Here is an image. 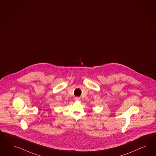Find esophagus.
Returning a JSON list of instances; mask_svg holds the SVG:
<instances>
[{
    "mask_svg": "<svg viewBox=\"0 0 156 156\" xmlns=\"http://www.w3.org/2000/svg\"><path fill=\"white\" fill-rule=\"evenodd\" d=\"M74 99H75L76 101H80V97H75Z\"/></svg>",
    "mask_w": 156,
    "mask_h": 156,
    "instance_id": "obj_1",
    "label": "esophagus"
}]
</instances>
